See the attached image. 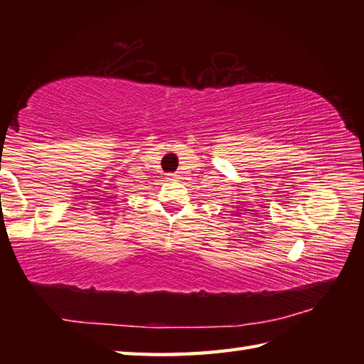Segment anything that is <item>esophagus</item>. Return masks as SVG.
I'll list each match as a JSON object with an SVG mask.
<instances>
[{"mask_svg": "<svg viewBox=\"0 0 364 364\" xmlns=\"http://www.w3.org/2000/svg\"><path fill=\"white\" fill-rule=\"evenodd\" d=\"M176 178H178V176H176L175 173H168V175H167V180H168V181H176Z\"/></svg>", "mask_w": 364, "mask_h": 364, "instance_id": "34e87169", "label": "esophagus"}]
</instances>
